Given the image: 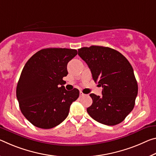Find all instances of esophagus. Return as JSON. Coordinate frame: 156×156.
<instances>
[{
    "label": "esophagus",
    "mask_w": 156,
    "mask_h": 156,
    "mask_svg": "<svg viewBox=\"0 0 156 156\" xmlns=\"http://www.w3.org/2000/svg\"><path fill=\"white\" fill-rule=\"evenodd\" d=\"M85 94H83L82 91H80V97H83V96H85Z\"/></svg>",
    "instance_id": "esophagus-1"
}]
</instances>
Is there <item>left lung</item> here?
<instances>
[{"mask_svg":"<svg viewBox=\"0 0 156 156\" xmlns=\"http://www.w3.org/2000/svg\"><path fill=\"white\" fill-rule=\"evenodd\" d=\"M93 80L102 86V96L90 94L92 104L87 111L96 122L115 126L123 122L135 106L138 86L129 62L109 47L91 46L78 49Z\"/></svg>","mask_w":156,"mask_h":156,"instance_id":"obj_1","label":"left lung"}]
</instances>
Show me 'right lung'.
Here are the masks:
<instances>
[{"instance_id":"right-lung-1","label":"right lung","mask_w":156,"mask_h":156,"mask_svg":"<svg viewBox=\"0 0 156 156\" xmlns=\"http://www.w3.org/2000/svg\"><path fill=\"white\" fill-rule=\"evenodd\" d=\"M76 49L48 48L37 52L27 62L16 86V98L24 117L34 126L49 129L67 117L79 90L67 91L63 77Z\"/></svg>"}]
</instances>
